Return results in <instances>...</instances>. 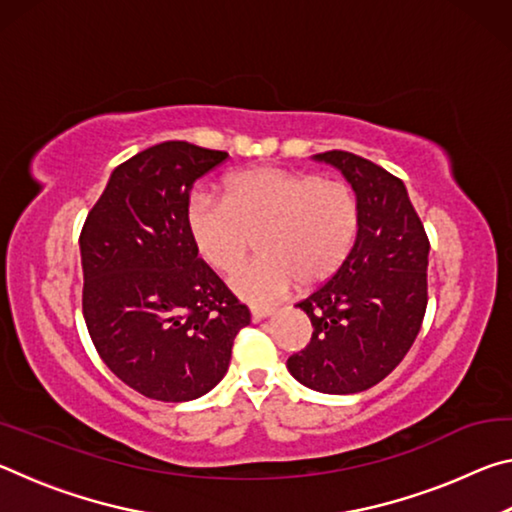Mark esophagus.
Here are the masks:
<instances>
[{
	"instance_id": "obj_1",
	"label": "esophagus",
	"mask_w": 512,
	"mask_h": 512,
	"mask_svg": "<svg viewBox=\"0 0 512 512\" xmlns=\"http://www.w3.org/2000/svg\"><path fill=\"white\" fill-rule=\"evenodd\" d=\"M273 311V307H250V316H253V320H262L266 316H271Z\"/></svg>"
}]
</instances>
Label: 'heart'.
<instances>
[{"label": "heart", "instance_id": "1", "mask_svg": "<svg viewBox=\"0 0 512 512\" xmlns=\"http://www.w3.org/2000/svg\"><path fill=\"white\" fill-rule=\"evenodd\" d=\"M189 235L207 264L230 273L259 235L257 262L230 277L248 302H271L293 284L316 287L348 259L359 230V198L339 178L311 171L255 167L225 183V198L196 194Z\"/></svg>", "mask_w": 512, "mask_h": 512}]
</instances>
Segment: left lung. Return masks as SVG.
I'll use <instances>...</instances> for the list:
<instances>
[{
  "label": "left lung",
  "instance_id": "8db88e82",
  "mask_svg": "<svg viewBox=\"0 0 512 512\" xmlns=\"http://www.w3.org/2000/svg\"><path fill=\"white\" fill-rule=\"evenodd\" d=\"M316 160L354 187L359 230L339 271L298 302L314 332L287 368L311 391L350 395L379 384L411 350L429 300V237L393 173L348 151Z\"/></svg>",
  "mask_w": 512,
  "mask_h": 512
}]
</instances>
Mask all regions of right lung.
Listing matches in <instances>:
<instances>
[{
  "label": "right lung",
  "mask_w": 512,
  "mask_h": 512,
  "mask_svg": "<svg viewBox=\"0 0 512 512\" xmlns=\"http://www.w3.org/2000/svg\"><path fill=\"white\" fill-rule=\"evenodd\" d=\"M225 151L162 142L112 171L81 230L83 318L103 363L158 402L219 384L250 311L189 235L194 183Z\"/></svg>",
  "instance_id": "add662e5"
}]
</instances>
